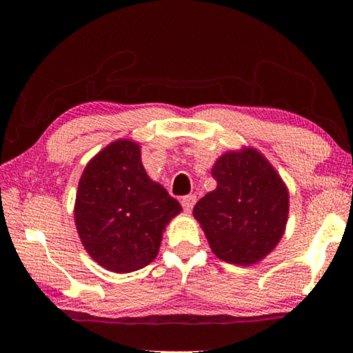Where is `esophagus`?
<instances>
[{"label":"esophagus","mask_w":353,"mask_h":353,"mask_svg":"<svg viewBox=\"0 0 353 353\" xmlns=\"http://www.w3.org/2000/svg\"><path fill=\"white\" fill-rule=\"evenodd\" d=\"M196 204V196L194 194H188L185 197H181V207L185 212H191L192 207Z\"/></svg>","instance_id":"esophagus-1"}]
</instances>
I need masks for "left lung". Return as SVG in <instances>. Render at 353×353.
Instances as JSON below:
<instances>
[{"mask_svg":"<svg viewBox=\"0 0 353 353\" xmlns=\"http://www.w3.org/2000/svg\"><path fill=\"white\" fill-rule=\"evenodd\" d=\"M212 176L216 188L192 210L210 249L230 263L259 262L272 252L286 228V186L255 149L223 154Z\"/></svg>","mask_w":353,"mask_h":353,"instance_id":"1","label":"left lung"}]
</instances>
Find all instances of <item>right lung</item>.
<instances>
[{"label":"right lung","mask_w":353,"mask_h":353,"mask_svg":"<svg viewBox=\"0 0 353 353\" xmlns=\"http://www.w3.org/2000/svg\"><path fill=\"white\" fill-rule=\"evenodd\" d=\"M180 202L146 175L137 143L120 139L91 159L79 183L75 225L101 267L130 273L156 259Z\"/></svg>","instance_id":"1"}]
</instances>
